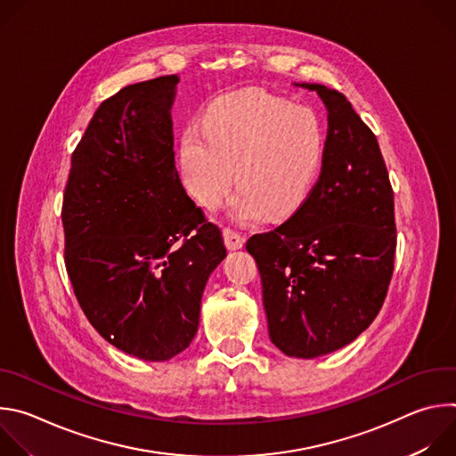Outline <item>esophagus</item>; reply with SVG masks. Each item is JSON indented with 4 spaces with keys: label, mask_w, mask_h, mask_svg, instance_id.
<instances>
[{
    "label": "esophagus",
    "mask_w": 456,
    "mask_h": 456,
    "mask_svg": "<svg viewBox=\"0 0 456 456\" xmlns=\"http://www.w3.org/2000/svg\"><path fill=\"white\" fill-rule=\"evenodd\" d=\"M224 241L229 250H238L245 245V238L232 229H224Z\"/></svg>",
    "instance_id": "1"
}]
</instances>
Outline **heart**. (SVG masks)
<instances>
[{
	"mask_svg": "<svg viewBox=\"0 0 456 456\" xmlns=\"http://www.w3.org/2000/svg\"><path fill=\"white\" fill-rule=\"evenodd\" d=\"M322 153V124L312 110L262 90H241L209 106L204 129H183L182 180L200 206L216 209L236 175L234 218L283 220L308 199Z\"/></svg>",
	"mask_w": 456,
	"mask_h": 456,
	"instance_id": "1",
	"label": "heart"
}]
</instances>
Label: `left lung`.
I'll return each instance as SVG.
<instances>
[{"instance_id": "left-lung-1", "label": "left lung", "mask_w": 456, "mask_h": 456, "mask_svg": "<svg viewBox=\"0 0 456 456\" xmlns=\"http://www.w3.org/2000/svg\"><path fill=\"white\" fill-rule=\"evenodd\" d=\"M329 111L322 167L305 204L245 248L262 276L271 341L314 359L357 339L379 314L394 274V191L377 137L350 101L322 85Z\"/></svg>"}]
</instances>
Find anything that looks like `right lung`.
Listing matches in <instances>:
<instances>
[{
	"label": "right lung",
	"mask_w": 456,
	"mask_h": 456,
	"mask_svg": "<svg viewBox=\"0 0 456 456\" xmlns=\"http://www.w3.org/2000/svg\"><path fill=\"white\" fill-rule=\"evenodd\" d=\"M178 76L129 85L94 113L64 189V264L92 327L120 352L169 361L199 330L227 256L175 166Z\"/></svg>",
	"instance_id": "obj_1"
}]
</instances>
